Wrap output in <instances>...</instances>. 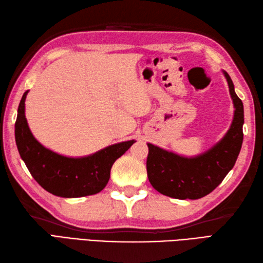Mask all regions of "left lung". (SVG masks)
Masks as SVG:
<instances>
[{
  "instance_id": "1",
  "label": "left lung",
  "mask_w": 263,
  "mask_h": 263,
  "mask_svg": "<svg viewBox=\"0 0 263 263\" xmlns=\"http://www.w3.org/2000/svg\"><path fill=\"white\" fill-rule=\"evenodd\" d=\"M222 73L230 88L234 116L226 135L215 146L198 156L185 157L147 143L148 178L159 193L180 200L203 198L219 185L235 165L243 143L244 108L231 77L226 71Z\"/></svg>"
}]
</instances>
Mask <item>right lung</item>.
<instances>
[{
    "instance_id": "add662e5",
    "label": "right lung",
    "mask_w": 263,
    "mask_h": 263,
    "mask_svg": "<svg viewBox=\"0 0 263 263\" xmlns=\"http://www.w3.org/2000/svg\"><path fill=\"white\" fill-rule=\"evenodd\" d=\"M27 90L15 121V143L21 159L37 183L47 192L62 198H81L102 191L108 183L110 168L136 140L123 141L83 157H68L44 147L33 137L25 115Z\"/></svg>"
}]
</instances>
